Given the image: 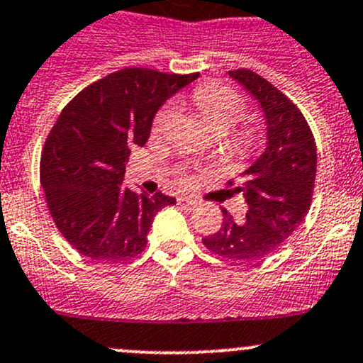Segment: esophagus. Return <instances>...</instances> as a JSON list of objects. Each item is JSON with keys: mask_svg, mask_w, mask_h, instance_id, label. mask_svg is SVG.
Returning <instances> with one entry per match:
<instances>
[{"mask_svg": "<svg viewBox=\"0 0 363 363\" xmlns=\"http://www.w3.org/2000/svg\"><path fill=\"white\" fill-rule=\"evenodd\" d=\"M177 205H181V207H186V208H193V207H196L198 201L194 200V198L177 196Z\"/></svg>", "mask_w": 363, "mask_h": 363, "instance_id": "1", "label": "esophagus"}]
</instances>
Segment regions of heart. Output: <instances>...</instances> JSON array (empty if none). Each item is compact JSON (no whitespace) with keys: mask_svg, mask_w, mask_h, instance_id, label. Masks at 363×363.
Wrapping results in <instances>:
<instances>
[{"mask_svg":"<svg viewBox=\"0 0 363 363\" xmlns=\"http://www.w3.org/2000/svg\"><path fill=\"white\" fill-rule=\"evenodd\" d=\"M193 104L196 106L198 113L203 116L208 127L219 135L231 132L243 120L247 113L245 101L235 90L220 85L198 86L193 91ZM177 114L179 111L174 104L160 109L158 114L155 116V121H152V133L155 135H165L174 125ZM233 144L242 151L250 150L254 146V132H252V128H238L233 133Z\"/></svg>","mask_w":363,"mask_h":363,"instance_id":"1","label":"heart"}]
</instances>
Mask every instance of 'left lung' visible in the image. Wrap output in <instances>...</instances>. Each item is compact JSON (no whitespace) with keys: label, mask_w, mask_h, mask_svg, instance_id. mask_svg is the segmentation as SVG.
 <instances>
[{"label":"left lung","mask_w":363,"mask_h":363,"mask_svg":"<svg viewBox=\"0 0 363 363\" xmlns=\"http://www.w3.org/2000/svg\"><path fill=\"white\" fill-rule=\"evenodd\" d=\"M230 76L262 109L266 150L243 172L242 184L233 188L249 205L245 219L235 220L223 211V226L203 238V245L231 261H261L280 249L310 211L316 146L299 108L268 79L250 69L230 71Z\"/></svg>","instance_id":"8db88e82"}]
</instances>
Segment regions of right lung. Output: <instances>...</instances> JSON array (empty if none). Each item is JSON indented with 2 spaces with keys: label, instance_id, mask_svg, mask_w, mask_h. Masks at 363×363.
<instances>
[{
  "label": "right lung",
  "instance_id": "1",
  "mask_svg": "<svg viewBox=\"0 0 363 363\" xmlns=\"http://www.w3.org/2000/svg\"><path fill=\"white\" fill-rule=\"evenodd\" d=\"M194 74L127 67L79 91L45 143L40 181L64 238L85 257L121 262L146 249L155 216L175 198L123 188L125 163L152 118Z\"/></svg>",
  "mask_w": 363,
  "mask_h": 363
}]
</instances>
